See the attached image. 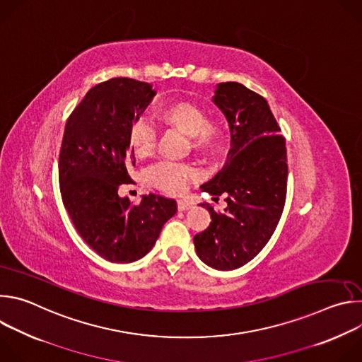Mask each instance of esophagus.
Masks as SVG:
<instances>
[{
	"label": "esophagus",
	"instance_id": "obj_1",
	"mask_svg": "<svg viewBox=\"0 0 362 362\" xmlns=\"http://www.w3.org/2000/svg\"><path fill=\"white\" fill-rule=\"evenodd\" d=\"M189 208H192V203H190V202L183 200V199H179V200H177V209H179V211H187Z\"/></svg>",
	"mask_w": 362,
	"mask_h": 362
}]
</instances>
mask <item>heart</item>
Wrapping results in <instances>:
<instances>
[{
    "instance_id": "b5f03b06",
    "label": "heart",
    "mask_w": 362,
    "mask_h": 362,
    "mask_svg": "<svg viewBox=\"0 0 362 362\" xmlns=\"http://www.w3.org/2000/svg\"><path fill=\"white\" fill-rule=\"evenodd\" d=\"M156 120L189 136L190 147L203 154H214L222 146V130L211 123L208 113L190 101H175L156 112ZM129 144L134 156L147 159L156 144L154 130L144 122L137 120L130 126ZM199 177L193 165L160 162L146 170L148 185L169 194H182L187 185Z\"/></svg>"
}]
</instances>
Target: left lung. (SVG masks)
<instances>
[{
    "instance_id": "1",
    "label": "left lung",
    "mask_w": 362,
    "mask_h": 362,
    "mask_svg": "<svg viewBox=\"0 0 362 362\" xmlns=\"http://www.w3.org/2000/svg\"><path fill=\"white\" fill-rule=\"evenodd\" d=\"M214 103L229 123L230 150L222 170L200 189L216 202L223 196L228 206L218 214L200 204L212 222L193 242L202 262L233 271L252 261L278 226L286 197V146L268 101L243 84H218Z\"/></svg>"
}]
</instances>
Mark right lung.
I'll return each mask as SVG.
<instances>
[{"label":"right lung","mask_w":362,"mask_h":362,"mask_svg":"<svg viewBox=\"0 0 362 362\" xmlns=\"http://www.w3.org/2000/svg\"><path fill=\"white\" fill-rule=\"evenodd\" d=\"M156 91L148 83L117 77L90 88L64 129L59 177L64 208L83 240L113 264L134 262L151 250L176 200L144 194L137 206L119 196L130 183L134 153L130 126Z\"/></svg>","instance_id":"right-lung-1"}]
</instances>
